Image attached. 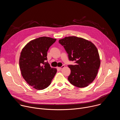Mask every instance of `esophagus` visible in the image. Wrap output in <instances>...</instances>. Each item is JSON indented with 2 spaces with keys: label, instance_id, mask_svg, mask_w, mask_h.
I'll return each instance as SVG.
<instances>
[{
  "label": "esophagus",
  "instance_id": "34e87169",
  "mask_svg": "<svg viewBox=\"0 0 120 120\" xmlns=\"http://www.w3.org/2000/svg\"><path fill=\"white\" fill-rule=\"evenodd\" d=\"M64 65H63L61 67H57V70H61V69H62V68H64Z\"/></svg>",
  "mask_w": 120,
  "mask_h": 120
}]
</instances>
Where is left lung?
<instances>
[{
    "label": "left lung",
    "instance_id": "1",
    "mask_svg": "<svg viewBox=\"0 0 120 120\" xmlns=\"http://www.w3.org/2000/svg\"><path fill=\"white\" fill-rule=\"evenodd\" d=\"M70 61L75 65H68L71 74L68 80L74 86L82 88L87 86L95 78L100 65L98 50L91 41L74 36L60 39Z\"/></svg>",
    "mask_w": 120,
    "mask_h": 120
}]
</instances>
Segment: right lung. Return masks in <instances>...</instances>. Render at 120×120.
<instances>
[{"label": "right lung", "instance_id": "1", "mask_svg": "<svg viewBox=\"0 0 120 120\" xmlns=\"http://www.w3.org/2000/svg\"><path fill=\"white\" fill-rule=\"evenodd\" d=\"M43 37L28 43L22 50L19 58L21 74L28 84L37 90H43L51 84L57 72L46 62L47 52L56 41Z\"/></svg>", "mask_w": 120, "mask_h": 120}]
</instances>
